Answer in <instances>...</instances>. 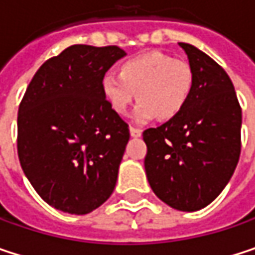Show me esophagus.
Here are the masks:
<instances>
[{"mask_svg":"<svg viewBox=\"0 0 255 255\" xmlns=\"http://www.w3.org/2000/svg\"><path fill=\"white\" fill-rule=\"evenodd\" d=\"M129 134H131V137H140V135H141V129L129 127Z\"/></svg>","mask_w":255,"mask_h":255,"instance_id":"34e87169","label":"esophagus"}]
</instances>
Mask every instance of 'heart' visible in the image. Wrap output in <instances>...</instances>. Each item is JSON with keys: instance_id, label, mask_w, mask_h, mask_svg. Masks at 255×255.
I'll return each mask as SVG.
<instances>
[{"instance_id": "obj_1", "label": "heart", "mask_w": 255, "mask_h": 255, "mask_svg": "<svg viewBox=\"0 0 255 255\" xmlns=\"http://www.w3.org/2000/svg\"><path fill=\"white\" fill-rule=\"evenodd\" d=\"M195 84L192 66L162 51L132 56L118 68V75L106 74L100 90L108 106L118 115H127L137 99L134 120L144 124L159 118L170 121L186 108Z\"/></svg>"}]
</instances>
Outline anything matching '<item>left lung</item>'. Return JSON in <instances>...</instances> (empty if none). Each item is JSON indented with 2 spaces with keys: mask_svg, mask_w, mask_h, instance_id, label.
<instances>
[{
  "mask_svg": "<svg viewBox=\"0 0 255 255\" xmlns=\"http://www.w3.org/2000/svg\"><path fill=\"white\" fill-rule=\"evenodd\" d=\"M178 45L195 74L193 91L178 117L144 129V170L162 202L190 213L211 204L233 176L242 111L225 69L196 47Z\"/></svg>",
  "mask_w": 255,
  "mask_h": 255,
  "instance_id": "1",
  "label": "left lung"
}]
</instances>
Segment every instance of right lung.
<instances>
[{"label":"right lung","instance_id":"1","mask_svg":"<svg viewBox=\"0 0 255 255\" xmlns=\"http://www.w3.org/2000/svg\"><path fill=\"white\" fill-rule=\"evenodd\" d=\"M126 56L117 45H71L48 59L26 88L17 153L36 193L69 214H88L112 195L128 124L103 99L100 82Z\"/></svg>","mask_w":255,"mask_h":255}]
</instances>
